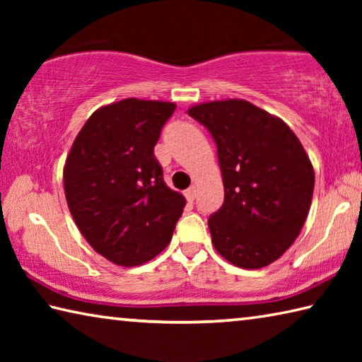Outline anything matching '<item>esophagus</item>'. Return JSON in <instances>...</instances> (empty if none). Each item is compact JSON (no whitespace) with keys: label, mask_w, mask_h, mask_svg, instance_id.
Segmentation results:
<instances>
[{"label":"esophagus","mask_w":362,"mask_h":362,"mask_svg":"<svg viewBox=\"0 0 362 362\" xmlns=\"http://www.w3.org/2000/svg\"><path fill=\"white\" fill-rule=\"evenodd\" d=\"M185 196H187V199L189 201V203H193V199H194V196H196V188L194 187H189L187 192H185Z\"/></svg>","instance_id":"obj_1"}]
</instances>
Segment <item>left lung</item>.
Returning <instances> with one entry per match:
<instances>
[{
	"mask_svg": "<svg viewBox=\"0 0 362 362\" xmlns=\"http://www.w3.org/2000/svg\"><path fill=\"white\" fill-rule=\"evenodd\" d=\"M217 144L225 199L209 217L212 244L233 265L278 260L308 217L315 170L296 134L278 116L243 99L188 108Z\"/></svg>",
	"mask_w": 362,
	"mask_h": 362,
	"instance_id": "left-lung-1",
	"label": "left lung"
}]
</instances>
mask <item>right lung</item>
Listing matches in <instances>:
<instances>
[{
	"label": "right lung",
	"mask_w": 362,
	"mask_h": 362,
	"mask_svg": "<svg viewBox=\"0 0 362 362\" xmlns=\"http://www.w3.org/2000/svg\"><path fill=\"white\" fill-rule=\"evenodd\" d=\"M175 103L124 99L100 107L78 132L64 166L65 198L97 254L137 267L168 246L187 201L153 155Z\"/></svg>",
	"instance_id": "add662e5"
}]
</instances>
